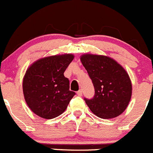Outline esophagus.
<instances>
[{
    "instance_id": "1",
    "label": "esophagus",
    "mask_w": 153,
    "mask_h": 153,
    "mask_svg": "<svg viewBox=\"0 0 153 153\" xmlns=\"http://www.w3.org/2000/svg\"><path fill=\"white\" fill-rule=\"evenodd\" d=\"M77 94L78 96H82V90H79L78 92H77Z\"/></svg>"
}]
</instances>
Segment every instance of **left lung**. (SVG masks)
I'll return each mask as SVG.
<instances>
[{"label":"left lung","mask_w":153,"mask_h":153,"mask_svg":"<svg viewBox=\"0 0 153 153\" xmlns=\"http://www.w3.org/2000/svg\"><path fill=\"white\" fill-rule=\"evenodd\" d=\"M81 62L94 87L93 98L85 103L96 116L111 119L120 115L132 95V83L126 70L108 56L85 54Z\"/></svg>","instance_id":"8db88e82"}]
</instances>
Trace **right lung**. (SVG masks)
Here are the masks:
<instances>
[{
	"label": "right lung",
	"mask_w": 153,
	"mask_h": 153,
	"mask_svg": "<svg viewBox=\"0 0 153 153\" xmlns=\"http://www.w3.org/2000/svg\"><path fill=\"white\" fill-rule=\"evenodd\" d=\"M72 54L45 57L33 63L23 80L24 98L30 110L45 119H53L65 111L75 93L69 90L64 72L73 60Z\"/></svg>",
	"instance_id": "add662e5"
}]
</instances>
